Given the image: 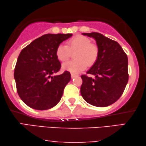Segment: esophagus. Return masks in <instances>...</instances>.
Instances as JSON below:
<instances>
[{"mask_svg":"<svg viewBox=\"0 0 146 146\" xmlns=\"http://www.w3.org/2000/svg\"><path fill=\"white\" fill-rule=\"evenodd\" d=\"M76 74H74V73H71V76H72V78H74V77H76Z\"/></svg>","mask_w":146,"mask_h":146,"instance_id":"esophagus-1","label":"esophagus"}]
</instances>
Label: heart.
I'll list each match as a JSON object with an SVG mask.
<instances>
[{
  "instance_id": "heart-1",
  "label": "heart",
  "mask_w": 146,
  "mask_h": 146,
  "mask_svg": "<svg viewBox=\"0 0 146 146\" xmlns=\"http://www.w3.org/2000/svg\"><path fill=\"white\" fill-rule=\"evenodd\" d=\"M76 52V60L64 62L62 65L64 70L71 72L77 73L86 68L88 66H92L98 59L99 50L98 46L91 43V40L82 35L73 37L68 43V45L60 43L57 47L56 54L60 61H66L71 56L72 52Z\"/></svg>"
}]
</instances>
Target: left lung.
I'll list each match as a JSON object with an SVG mask.
<instances>
[{
    "label": "left lung",
    "mask_w": 146,
    "mask_h": 146,
    "mask_svg": "<svg viewBox=\"0 0 146 146\" xmlns=\"http://www.w3.org/2000/svg\"><path fill=\"white\" fill-rule=\"evenodd\" d=\"M93 37L99 50L98 59L87 72L81 76V95L90 105L107 107L116 102L127 84L128 59L127 54L117 41L96 32L82 33Z\"/></svg>",
    "instance_id": "1"
}]
</instances>
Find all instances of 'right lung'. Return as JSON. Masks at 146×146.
I'll return each mask as SVG.
<instances>
[{
	"mask_svg": "<svg viewBox=\"0 0 146 146\" xmlns=\"http://www.w3.org/2000/svg\"><path fill=\"white\" fill-rule=\"evenodd\" d=\"M72 34H45L24 48L18 57L14 78L21 99L37 110H47L61 99L64 89L71 79L65 71L54 76L61 68L56 54L57 47Z\"/></svg>",
	"mask_w": 146,
	"mask_h": 146,
	"instance_id": "add662e5",
	"label": "right lung"
}]
</instances>
